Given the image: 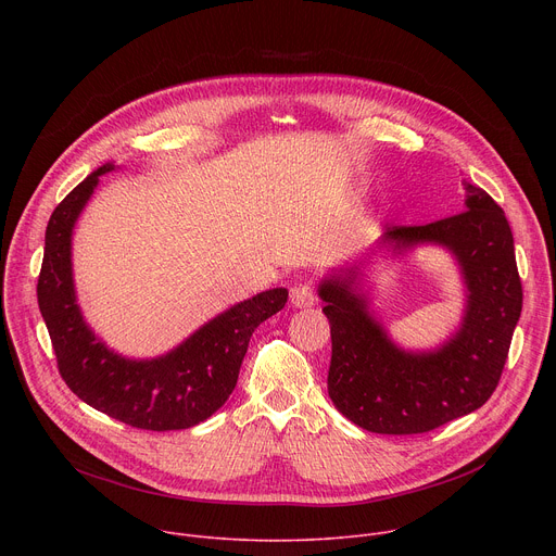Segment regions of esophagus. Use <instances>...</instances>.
I'll return each instance as SVG.
<instances>
[{
    "label": "esophagus",
    "instance_id": "1",
    "mask_svg": "<svg viewBox=\"0 0 556 556\" xmlns=\"http://www.w3.org/2000/svg\"><path fill=\"white\" fill-rule=\"evenodd\" d=\"M290 301H292L294 307H312V305H316V301H319V299H316L309 283H299V286L292 288Z\"/></svg>",
    "mask_w": 556,
    "mask_h": 556
}]
</instances>
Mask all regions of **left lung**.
Returning a JSON list of instances; mask_svg holds the SVG:
<instances>
[{
  "instance_id": "1",
  "label": "left lung",
  "mask_w": 556,
  "mask_h": 556,
  "mask_svg": "<svg viewBox=\"0 0 556 556\" xmlns=\"http://www.w3.org/2000/svg\"><path fill=\"white\" fill-rule=\"evenodd\" d=\"M384 240L399 249L433 242L453 251L468 288L464 324L438 352L407 354L352 292L356 268L324 281L319 294L332 334L328 393L365 431L427 433L480 409L500 384L523 301L513 230L502 206L466 182V211L425 226H391Z\"/></svg>"
}]
</instances>
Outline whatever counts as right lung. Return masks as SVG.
Instances as JSON below:
<instances>
[{"mask_svg": "<svg viewBox=\"0 0 556 556\" xmlns=\"http://www.w3.org/2000/svg\"><path fill=\"white\" fill-rule=\"evenodd\" d=\"M103 165L76 185L52 211L37 281V301L46 321L56 367L65 384L90 407L144 431L189 429L213 416L232 393L249 341L260 324L277 314L288 290H266L215 316L167 356L127 361L94 339L78 312L70 240L90 200Z\"/></svg>", "mask_w": 556, "mask_h": 556, "instance_id": "add662e5", "label": "right lung"}]
</instances>
